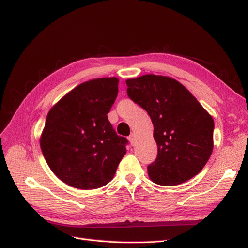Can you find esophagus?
Wrapping results in <instances>:
<instances>
[{"mask_svg":"<svg viewBox=\"0 0 248 248\" xmlns=\"http://www.w3.org/2000/svg\"><path fill=\"white\" fill-rule=\"evenodd\" d=\"M128 140H129L131 145H134V141H136V136H134V133L130 134V136L128 137Z\"/></svg>","mask_w":248,"mask_h":248,"instance_id":"1","label":"esophagus"}]
</instances>
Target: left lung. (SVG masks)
Wrapping results in <instances>:
<instances>
[{"instance_id": "8db88e82", "label": "left lung", "mask_w": 248, "mask_h": 248, "mask_svg": "<svg viewBox=\"0 0 248 248\" xmlns=\"http://www.w3.org/2000/svg\"><path fill=\"white\" fill-rule=\"evenodd\" d=\"M127 95L152 120L158 152L148 166L156 184L178 185L197 176L213 150L214 121L176 79L146 74L126 80Z\"/></svg>"}]
</instances>
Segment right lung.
Instances as JSON below:
<instances>
[{"mask_svg":"<svg viewBox=\"0 0 248 248\" xmlns=\"http://www.w3.org/2000/svg\"><path fill=\"white\" fill-rule=\"evenodd\" d=\"M117 78L85 81L48 111L40 147L52 172L74 188L107 185L126 154L128 140L108 119L118 95Z\"/></svg>","mask_w":248,"mask_h":248,"instance_id":"right-lung-1","label":"right lung"}]
</instances>
